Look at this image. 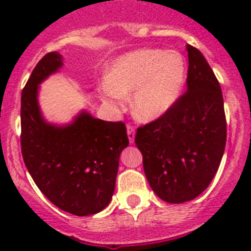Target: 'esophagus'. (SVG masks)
Masks as SVG:
<instances>
[{
    "label": "esophagus",
    "mask_w": 251,
    "mask_h": 251,
    "mask_svg": "<svg viewBox=\"0 0 251 251\" xmlns=\"http://www.w3.org/2000/svg\"><path fill=\"white\" fill-rule=\"evenodd\" d=\"M126 130H127V137H129L130 143H134V138H135V129H134L131 125H127Z\"/></svg>",
    "instance_id": "esophagus-1"
}]
</instances>
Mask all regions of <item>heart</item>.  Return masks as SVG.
<instances>
[{
    "label": "heart",
    "mask_w": 251,
    "mask_h": 251,
    "mask_svg": "<svg viewBox=\"0 0 251 251\" xmlns=\"http://www.w3.org/2000/svg\"><path fill=\"white\" fill-rule=\"evenodd\" d=\"M185 57L177 50L139 49L114 64L102 94L116 108L131 96V110L141 121H153L175 105L186 82Z\"/></svg>",
    "instance_id": "obj_1"
}]
</instances>
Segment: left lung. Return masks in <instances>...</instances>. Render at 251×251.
<instances>
[{
	"label": "left lung",
	"mask_w": 251,
	"mask_h": 251,
	"mask_svg": "<svg viewBox=\"0 0 251 251\" xmlns=\"http://www.w3.org/2000/svg\"><path fill=\"white\" fill-rule=\"evenodd\" d=\"M186 49V92L164 116L135 134L150 186L168 203L187 202L206 190L226 142L220 84L202 53L191 45Z\"/></svg>",
	"instance_id": "1"
}]
</instances>
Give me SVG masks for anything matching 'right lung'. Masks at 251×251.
Masks as SVG:
<instances>
[{"label":"right lung","instance_id":"add662e5","mask_svg":"<svg viewBox=\"0 0 251 251\" xmlns=\"http://www.w3.org/2000/svg\"><path fill=\"white\" fill-rule=\"evenodd\" d=\"M61 66L60 53H47L22 91V156L36 186L54 206L88 216L109 204L129 138L124 122L102 121L84 110L69 125L45 121L37 102L39 84Z\"/></svg>","mask_w":251,"mask_h":251}]
</instances>
